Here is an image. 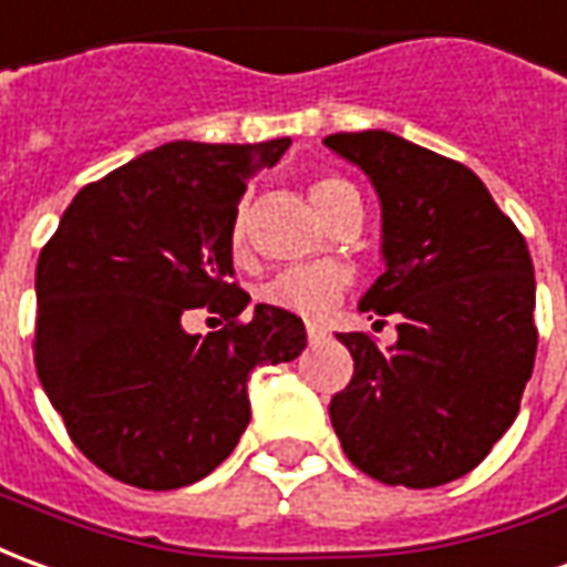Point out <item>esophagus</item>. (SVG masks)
Here are the masks:
<instances>
[{
	"instance_id": "obj_1",
	"label": "esophagus",
	"mask_w": 567,
	"mask_h": 567,
	"mask_svg": "<svg viewBox=\"0 0 567 567\" xmlns=\"http://www.w3.org/2000/svg\"><path fill=\"white\" fill-rule=\"evenodd\" d=\"M305 336H308V341H311V344H317V341L327 339V329L320 327V323H305Z\"/></svg>"
}]
</instances>
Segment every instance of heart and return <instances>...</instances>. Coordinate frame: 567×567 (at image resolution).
Segmentation results:
<instances>
[{"instance_id":"obj_1","label":"heart","mask_w":567,"mask_h":567,"mask_svg":"<svg viewBox=\"0 0 567 567\" xmlns=\"http://www.w3.org/2000/svg\"><path fill=\"white\" fill-rule=\"evenodd\" d=\"M308 192H311L315 210L327 223L344 200L357 195V188L341 176H317ZM228 247L235 256H240L247 247V204H240L235 210V219L228 228ZM344 287H348V271L339 265H302V268H287L271 277L259 290V302L296 317H320L339 302Z\"/></svg>"}]
</instances>
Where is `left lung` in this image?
<instances>
[{
    "label": "left lung",
    "instance_id": "left-lung-1",
    "mask_svg": "<svg viewBox=\"0 0 567 567\" xmlns=\"http://www.w3.org/2000/svg\"><path fill=\"white\" fill-rule=\"evenodd\" d=\"M381 198L388 271L360 308L396 317V344L339 332L354 357L329 403L344 455L384 485L433 488L480 467L519 412L537 354L534 268L483 179L384 131L332 134Z\"/></svg>",
    "mask_w": 567,
    "mask_h": 567
}]
</instances>
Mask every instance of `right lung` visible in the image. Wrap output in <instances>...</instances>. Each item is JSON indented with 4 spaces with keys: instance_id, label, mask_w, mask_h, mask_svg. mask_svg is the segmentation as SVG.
Returning a JSON list of instances; mask_svg holds the SVG:
<instances>
[{
    "instance_id": "add662e5",
    "label": "right lung",
    "mask_w": 567,
    "mask_h": 567,
    "mask_svg": "<svg viewBox=\"0 0 567 567\" xmlns=\"http://www.w3.org/2000/svg\"><path fill=\"white\" fill-rule=\"evenodd\" d=\"M290 140H176L72 198L35 265L33 360L48 400L91 464L118 483L171 492L223 464L250 424L256 367L302 354V320L231 284L238 198ZM204 307L227 320L188 337Z\"/></svg>"
}]
</instances>
